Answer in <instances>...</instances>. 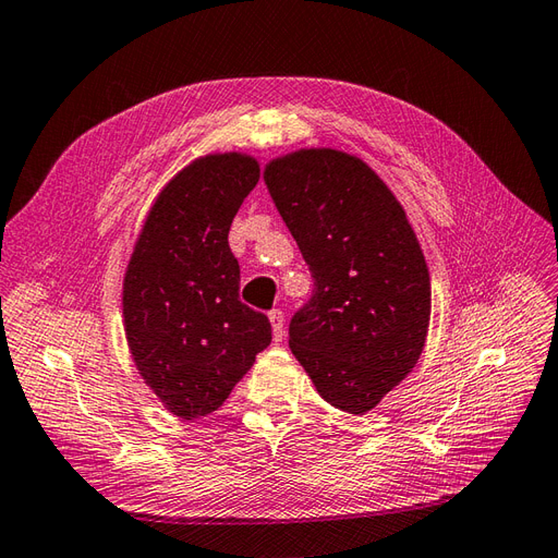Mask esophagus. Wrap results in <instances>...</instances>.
Wrapping results in <instances>:
<instances>
[{
  "mask_svg": "<svg viewBox=\"0 0 558 558\" xmlns=\"http://www.w3.org/2000/svg\"><path fill=\"white\" fill-rule=\"evenodd\" d=\"M268 318H270V327H274V339L280 341L282 335H284V313H282V308L270 311Z\"/></svg>",
  "mask_w": 558,
  "mask_h": 558,
  "instance_id": "esophagus-1",
  "label": "esophagus"
}]
</instances>
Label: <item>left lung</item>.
<instances>
[{
  "mask_svg": "<svg viewBox=\"0 0 558 558\" xmlns=\"http://www.w3.org/2000/svg\"><path fill=\"white\" fill-rule=\"evenodd\" d=\"M264 181L313 278L290 349L327 403L363 415L424 349L432 284L415 231L387 183L347 153H292Z\"/></svg>",
  "mask_w": 558,
  "mask_h": 558,
  "instance_id": "8db88e82",
  "label": "left lung"
}]
</instances>
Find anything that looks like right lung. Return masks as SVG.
<instances>
[{
    "label": "right lung",
    "instance_id": "right-lung-1",
    "mask_svg": "<svg viewBox=\"0 0 558 558\" xmlns=\"http://www.w3.org/2000/svg\"><path fill=\"white\" fill-rule=\"evenodd\" d=\"M259 181L247 155H207L171 179L124 276V330L141 377L183 420L217 410L270 344V323L240 302L228 231Z\"/></svg>",
    "mask_w": 558,
    "mask_h": 558
}]
</instances>
